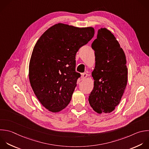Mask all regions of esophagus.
Here are the masks:
<instances>
[{"label": "esophagus", "instance_id": "esophagus-1", "mask_svg": "<svg viewBox=\"0 0 149 149\" xmlns=\"http://www.w3.org/2000/svg\"><path fill=\"white\" fill-rule=\"evenodd\" d=\"M87 77V74L86 73H83L81 74V79L84 80Z\"/></svg>", "mask_w": 149, "mask_h": 149}]
</instances>
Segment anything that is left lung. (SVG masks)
<instances>
[{
    "instance_id": "left-lung-1",
    "label": "left lung",
    "mask_w": 149,
    "mask_h": 149,
    "mask_svg": "<svg viewBox=\"0 0 149 149\" xmlns=\"http://www.w3.org/2000/svg\"><path fill=\"white\" fill-rule=\"evenodd\" d=\"M91 48L95 65L91 74L94 88L88 101L96 112L110 113L119 104L127 84L125 54L113 34L105 28L98 30Z\"/></svg>"
}]
</instances>
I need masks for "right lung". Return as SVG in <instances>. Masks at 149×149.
<instances>
[{"label":"right lung","mask_w":149,"mask_h":149,"mask_svg":"<svg viewBox=\"0 0 149 149\" xmlns=\"http://www.w3.org/2000/svg\"><path fill=\"white\" fill-rule=\"evenodd\" d=\"M94 35L93 27L58 23L48 29L36 44L29 64V80L41 104L58 112L67 107L80 74L75 56Z\"/></svg>","instance_id":"add662e5"}]
</instances>
